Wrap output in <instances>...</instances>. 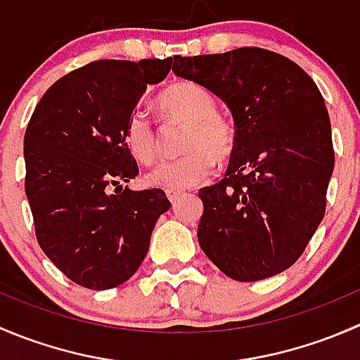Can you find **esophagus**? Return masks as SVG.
I'll list each match as a JSON object with an SVG mask.
<instances>
[{"instance_id":"obj_1","label":"esophagus","mask_w":360,"mask_h":360,"mask_svg":"<svg viewBox=\"0 0 360 360\" xmlns=\"http://www.w3.org/2000/svg\"><path fill=\"white\" fill-rule=\"evenodd\" d=\"M181 195H183V191H179V190H167V198H169L172 203L176 202Z\"/></svg>"}]
</instances>
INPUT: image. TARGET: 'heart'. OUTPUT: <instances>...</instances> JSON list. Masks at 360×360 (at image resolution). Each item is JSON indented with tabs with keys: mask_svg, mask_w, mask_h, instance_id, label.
<instances>
[{
	"mask_svg": "<svg viewBox=\"0 0 360 360\" xmlns=\"http://www.w3.org/2000/svg\"><path fill=\"white\" fill-rule=\"evenodd\" d=\"M158 106L165 118L186 122L183 132L184 151L179 157L162 162L148 174V183L163 190H184L200 184L217 162L233 157L237 148V127L223 112L216 111L212 94L188 79L172 83L158 96ZM125 144L132 157L151 165L160 157V136L148 112L137 110L125 125Z\"/></svg>",
	"mask_w": 360,
	"mask_h": 360,
	"instance_id": "1",
	"label": "heart"
}]
</instances>
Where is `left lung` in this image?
<instances>
[{"instance_id": "obj_1", "label": "left lung", "mask_w": 360, "mask_h": 360, "mask_svg": "<svg viewBox=\"0 0 360 360\" xmlns=\"http://www.w3.org/2000/svg\"><path fill=\"white\" fill-rule=\"evenodd\" d=\"M172 71L219 96L237 127L226 176L198 191L202 250L233 281L288 270L324 217L335 169L321 90L291 59L257 46L176 56Z\"/></svg>"}]
</instances>
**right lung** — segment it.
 Segmentation results:
<instances>
[{
  "mask_svg": "<svg viewBox=\"0 0 360 360\" xmlns=\"http://www.w3.org/2000/svg\"><path fill=\"white\" fill-rule=\"evenodd\" d=\"M170 66L172 57L90 63L57 79L27 123L24 186L36 238L86 289L129 281L170 207L158 188L120 186L139 174L123 137L127 122L146 86L162 82Z\"/></svg>",
  "mask_w": 360,
  "mask_h": 360,
  "instance_id": "1",
  "label": "right lung"
}]
</instances>
